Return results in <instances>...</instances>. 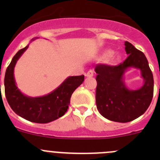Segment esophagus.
<instances>
[{"label": "esophagus", "mask_w": 160, "mask_h": 160, "mask_svg": "<svg viewBox=\"0 0 160 160\" xmlns=\"http://www.w3.org/2000/svg\"><path fill=\"white\" fill-rule=\"evenodd\" d=\"M93 74H94V72H93V70H88V72H87L86 76L88 77H92L93 76Z\"/></svg>", "instance_id": "1"}]
</instances>
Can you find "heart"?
Listing matches in <instances>:
<instances>
[{
	"mask_svg": "<svg viewBox=\"0 0 160 160\" xmlns=\"http://www.w3.org/2000/svg\"><path fill=\"white\" fill-rule=\"evenodd\" d=\"M112 52H113L111 51V50H110V49L106 50V51L104 52V56H105L106 57H108V56H111ZM118 59V58L117 56H112V57H111L110 61H111V62H116V61H117Z\"/></svg>",
	"mask_w": 160,
	"mask_h": 160,
	"instance_id": "1",
	"label": "heart"
}]
</instances>
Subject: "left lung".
I'll use <instances>...</instances> for the list:
<instances>
[{
    "label": "left lung",
    "mask_w": 160,
    "mask_h": 160,
    "mask_svg": "<svg viewBox=\"0 0 160 160\" xmlns=\"http://www.w3.org/2000/svg\"><path fill=\"white\" fill-rule=\"evenodd\" d=\"M125 52L128 56L118 66L100 64L95 68L96 104L100 114L105 118L116 122H132L144 114L153 97L152 72L142 52L128 42H125ZM129 68H138L144 83L137 90L126 87L123 75Z\"/></svg>",
    "instance_id": "left-lung-1"
}]
</instances>
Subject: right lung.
<instances>
[{
  "label": "right lung",
  "instance_id": "right-lung-1",
  "mask_svg": "<svg viewBox=\"0 0 160 160\" xmlns=\"http://www.w3.org/2000/svg\"><path fill=\"white\" fill-rule=\"evenodd\" d=\"M35 40L32 38L31 42ZM28 48L20 49L13 57L4 77L5 96L9 105L20 117L35 123H49L62 117L67 112L73 91L84 80V76L69 77L51 93L32 98L22 93L16 85L14 70L16 62Z\"/></svg>",
  "mask_w": 160,
  "mask_h": 160
}]
</instances>
